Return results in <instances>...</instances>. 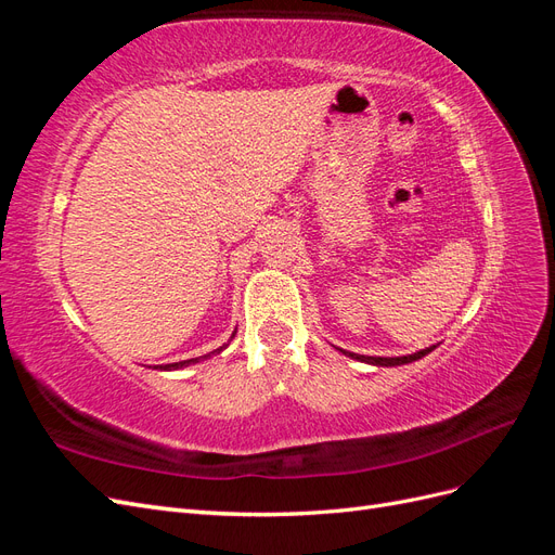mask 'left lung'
I'll use <instances>...</instances> for the list:
<instances>
[{"label":"left lung","instance_id":"left-lung-1","mask_svg":"<svg viewBox=\"0 0 555 555\" xmlns=\"http://www.w3.org/2000/svg\"><path fill=\"white\" fill-rule=\"evenodd\" d=\"M433 349H435V345H433V347H426V349H418V351H414V354H408V357H363V354H354V351H345V349H340V351H343L345 357H349V359H357V361H361V363H371V365L391 367V365H405V363H412V361L424 359L426 354H430Z\"/></svg>","mask_w":555,"mask_h":555}]
</instances>
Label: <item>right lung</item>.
Returning a JSON list of instances; mask_svg holds the SVG:
<instances>
[{
    "instance_id": "obj_1",
    "label": "right lung",
    "mask_w": 555,
    "mask_h": 555,
    "mask_svg": "<svg viewBox=\"0 0 555 555\" xmlns=\"http://www.w3.org/2000/svg\"><path fill=\"white\" fill-rule=\"evenodd\" d=\"M233 335H236V331H233ZM233 335H231V338H233ZM224 347H227V345H224ZM224 347H220V349L210 351V354H206V357L190 359V361H178V363H164V365H153V367H155V371H180V367H188V365H192V363H198V361H204V359H210L212 354H220V351H222Z\"/></svg>"
}]
</instances>
